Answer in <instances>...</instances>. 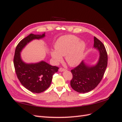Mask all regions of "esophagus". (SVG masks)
<instances>
[{
    "label": "esophagus",
    "instance_id": "obj_1",
    "mask_svg": "<svg viewBox=\"0 0 122 122\" xmlns=\"http://www.w3.org/2000/svg\"><path fill=\"white\" fill-rule=\"evenodd\" d=\"M59 71L60 72H63V71H65V70H66L65 69H64V68H60L59 69Z\"/></svg>",
    "mask_w": 122,
    "mask_h": 122
}]
</instances>
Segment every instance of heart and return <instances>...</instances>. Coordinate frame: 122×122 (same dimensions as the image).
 I'll use <instances>...</instances> for the list:
<instances>
[{"mask_svg":"<svg viewBox=\"0 0 122 122\" xmlns=\"http://www.w3.org/2000/svg\"><path fill=\"white\" fill-rule=\"evenodd\" d=\"M86 49L84 41L74 35H66L59 38L55 44L56 50L51 51V55L54 62L58 63L65 56L66 60L70 66H76L83 58Z\"/></svg>","mask_w":122,"mask_h":122,"instance_id":"obj_1","label":"heart"}]
</instances>
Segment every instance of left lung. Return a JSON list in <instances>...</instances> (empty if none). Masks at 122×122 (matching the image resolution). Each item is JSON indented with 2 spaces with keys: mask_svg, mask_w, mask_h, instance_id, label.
Here are the masks:
<instances>
[{
  "mask_svg": "<svg viewBox=\"0 0 122 122\" xmlns=\"http://www.w3.org/2000/svg\"><path fill=\"white\" fill-rule=\"evenodd\" d=\"M94 42V47L99 51L100 54L97 64L89 66L82 61L71 70L73 76L71 86L79 93H87L95 89L102 80L107 66V54L104 45L95 37Z\"/></svg>",
  "mask_w": 122,
  "mask_h": 122,
  "instance_id": "left-lung-1",
  "label": "left lung"
}]
</instances>
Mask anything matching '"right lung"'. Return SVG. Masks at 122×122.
Returning a JSON list of instances; mask_svg holds the SVG:
<instances>
[{
  "label": "right lung",
  "instance_id": "add662e5",
  "mask_svg": "<svg viewBox=\"0 0 122 122\" xmlns=\"http://www.w3.org/2000/svg\"><path fill=\"white\" fill-rule=\"evenodd\" d=\"M45 36L31 33L18 44L15 50L14 64L18 79L21 84L30 91L40 93L50 86L53 75L58 72L59 68L52 66L45 61L37 63L27 64L22 61L20 52L27 43L33 39H39Z\"/></svg>",
  "mask_w": 122,
  "mask_h": 122
}]
</instances>
